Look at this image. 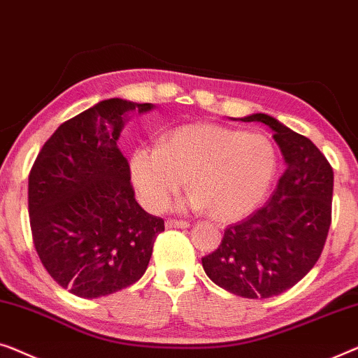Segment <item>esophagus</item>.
I'll list each match as a JSON object with an SVG mask.
<instances>
[{
    "instance_id": "34e87169",
    "label": "esophagus",
    "mask_w": 358,
    "mask_h": 358,
    "mask_svg": "<svg viewBox=\"0 0 358 358\" xmlns=\"http://www.w3.org/2000/svg\"><path fill=\"white\" fill-rule=\"evenodd\" d=\"M167 229H186L189 227V222H186V220H178V219H169L167 222Z\"/></svg>"
}]
</instances>
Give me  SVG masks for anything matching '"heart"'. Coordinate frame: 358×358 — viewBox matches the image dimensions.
<instances>
[{
    "label": "heart",
    "instance_id": "obj_1",
    "mask_svg": "<svg viewBox=\"0 0 358 358\" xmlns=\"http://www.w3.org/2000/svg\"><path fill=\"white\" fill-rule=\"evenodd\" d=\"M129 172L141 203L150 210L167 209L188 178L194 189L188 204L231 222L264 199L278 172V152L263 134L188 124L169 133L159 148L136 150Z\"/></svg>",
    "mask_w": 358,
    "mask_h": 358
}]
</instances>
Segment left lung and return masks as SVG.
I'll list each match as a JSON object with an SVG mask.
<instances>
[{"label":"left lung","mask_w":358,"mask_h":358,"mask_svg":"<svg viewBox=\"0 0 358 358\" xmlns=\"http://www.w3.org/2000/svg\"><path fill=\"white\" fill-rule=\"evenodd\" d=\"M258 122L274 131L285 170L263 208L231 224L219 248L203 258L208 278L245 299H269L289 290L320 259L331 225L334 173L308 138L264 113Z\"/></svg>","instance_id":"1"}]
</instances>
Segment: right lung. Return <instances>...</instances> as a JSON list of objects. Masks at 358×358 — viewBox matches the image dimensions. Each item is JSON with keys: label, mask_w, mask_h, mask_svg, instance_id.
Instances as JSON below:
<instances>
[{"label": "right lung", "mask_w": 358, "mask_h": 358, "mask_svg": "<svg viewBox=\"0 0 358 358\" xmlns=\"http://www.w3.org/2000/svg\"><path fill=\"white\" fill-rule=\"evenodd\" d=\"M152 108L103 100L59 124L29 173L34 246L53 280L83 299L127 289L148 269L164 219L134 199L117 141L124 113Z\"/></svg>", "instance_id": "right-lung-1"}]
</instances>
